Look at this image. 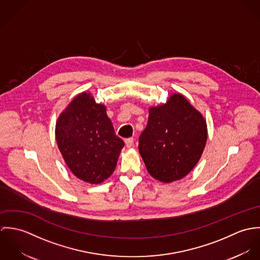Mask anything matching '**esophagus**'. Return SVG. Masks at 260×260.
<instances>
[{"label":"esophagus","mask_w":260,"mask_h":260,"mask_svg":"<svg viewBox=\"0 0 260 260\" xmlns=\"http://www.w3.org/2000/svg\"><path fill=\"white\" fill-rule=\"evenodd\" d=\"M125 144L127 146V148H131L134 144V139L133 138H127L125 139Z\"/></svg>","instance_id":"obj_1"}]
</instances>
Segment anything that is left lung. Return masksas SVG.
<instances>
[{
	"mask_svg": "<svg viewBox=\"0 0 260 260\" xmlns=\"http://www.w3.org/2000/svg\"><path fill=\"white\" fill-rule=\"evenodd\" d=\"M207 140L203 115L185 96L173 93L166 103L149 108L139 137V152L149 174L163 183L185 177L198 163Z\"/></svg>",
	"mask_w": 260,
	"mask_h": 260,
	"instance_id": "1",
	"label": "left lung"
}]
</instances>
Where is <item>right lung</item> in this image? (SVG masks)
<instances>
[{
  "instance_id": "1",
  "label": "right lung",
  "mask_w": 260,
  "mask_h": 260,
  "mask_svg": "<svg viewBox=\"0 0 260 260\" xmlns=\"http://www.w3.org/2000/svg\"><path fill=\"white\" fill-rule=\"evenodd\" d=\"M55 135L58 148L77 178L100 184L115 170L124 142L114 131L106 106L89 92L75 96L59 115Z\"/></svg>"
}]
</instances>
